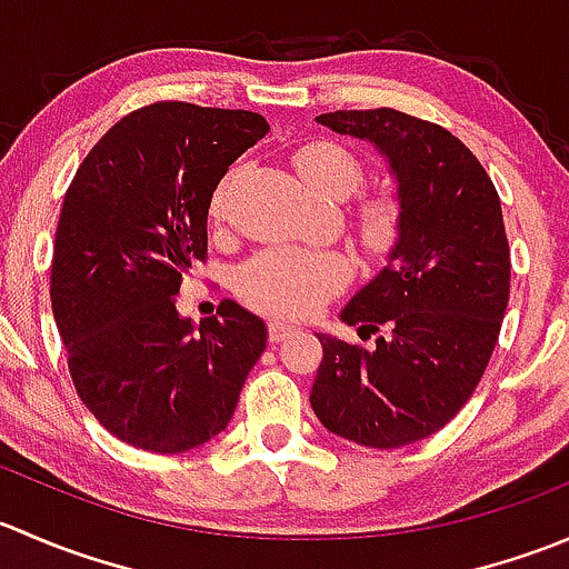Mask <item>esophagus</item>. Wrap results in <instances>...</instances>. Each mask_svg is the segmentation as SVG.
Here are the masks:
<instances>
[{"label": "esophagus", "instance_id": "1", "mask_svg": "<svg viewBox=\"0 0 569 569\" xmlns=\"http://www.w3.org/2000/svg\"><path fill=\"white\" fill-rule=\"evenodd\" d=\"M291 332H297V327L283 325V321H269V327H267V336H269V341H272V343L286 341Z\"/></svg>", "mask_w": 569, "mask_h": 569}]
</instances>
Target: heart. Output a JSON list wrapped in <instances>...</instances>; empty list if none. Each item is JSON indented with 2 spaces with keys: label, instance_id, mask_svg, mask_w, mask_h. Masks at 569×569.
I'll use <instances>...</instances> for the list:
<instances>
[{
  "label": "heart",
  "instance_id": "heart-1",
  "mask_svg": "<svg viewBox=\"0 0 569 569\" xmlns=\"http://www.w3.org/2000/svg\"><path fill=\"white\" fill-rule=\"evenodd\" d=\"M295 168L319 198L343 200L363 187V164L336 142H311L295 153ZM228 178L211 194V217H222ZM405 209L396 194H369L358 206V242L369 256H382L396 244ZM352 267L341 252L267 248L250 258L237 278V291L250 308L272 319H308L325 302L341 295Z\"/></svg>",
  "mask_w": 569,
  "mask_h": 569
}]
</instances>
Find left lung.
<instances>
[{"label": "left lung", "instance_id": "left-lung-1", "mask_svg": "<svg viewBox=\"0 0 569 569\" xmlns=\"http://www.w3.org/2000/svg\"><path fill=\"white\" fill-rule=\"evenodd\" d=\"M321 126L380 148L405 209L386 269L341 319L371 349L319 336L311 407L330 432L399 449L443 429L485 377L509 302L501 200L479 159L449 129L391 107L338 109Z\"/></svg>", "mask_w": 569, "mask_h": 569}]
</instances>
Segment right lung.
Segmentation results:
<instances>
[{
    "mask_svg": "<svg viewBox=\"0 0 569 569\" xmlns=\"http://www.w3.org/2000/svg\"><path fill=\"white\" fill-rule=\"evenodd\" d=\"M267 131L248 109L157 101L90 148L62 200L49 291L68 371L134 449L178 455L220 435L267 347L233 300L198 327L176 311L183 274L209 258L217 183Z\"/></svg>",
    "mask_w": 569,
    "mask_h": 569,
    "instance_id": "obj_1",
    "label": "right lung"
}]
</instances>
